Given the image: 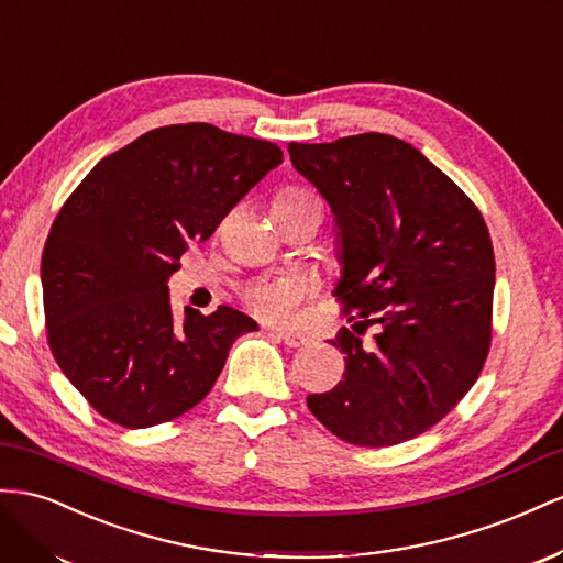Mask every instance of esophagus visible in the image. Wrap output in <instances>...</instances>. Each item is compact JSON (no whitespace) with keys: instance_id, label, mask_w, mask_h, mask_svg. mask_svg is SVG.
Listing matches in <instances>:
<instances>
[{"instance_id":"obj_1","label":"esophagus","mask_w":563,"mask_h":563,"mask_svg":"<svg viewBox=\"0 0 563 563\" xmlns=\"http://www.w3.org/2000/svg\"><path fill=\"white\" fill-rule=\"evenodd\" d=\"M273 336H276L278 342H283L285 346H290V349H297V346H301V344H307V340H303L301 334L287 332V330H276V332H273Z\"/></svg>"}]
</instances>
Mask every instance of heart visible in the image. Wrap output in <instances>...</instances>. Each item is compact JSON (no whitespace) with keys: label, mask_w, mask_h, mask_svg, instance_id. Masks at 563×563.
I'll list each match as a JSON object with an SVG mask.
<instances>
[{"label":"heart","mask_w":563,"mask_h":563,"mask_svg":"<svg viewBox=\"0 0 563 563\" xmlns=\"http://www.w3.org/2000/svg\"><path fill=\"white\" fill-rule=\"evenodd\" d=\"M311 292V280L303 273L273 276L250 283L243 290L247 307L268 323H290L297 318L301 301Z\"/></svg>","instance_id":"heart-1"}]
</instances>
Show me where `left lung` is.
<instances>
[{"instance_id": "obj_1", "label": "left lung", "mask_w": 563, "mask_h": 563, "mask_svg": "<svg viewBox=\"0 0 563 563\" xmlns=\"http://www.w3.org/2000/svg\"><path fill=\"white\" fill-rule=\"evenodd\" d=\"M295 169L330 205L342 266L334 297L353 311L330 344L344 379L311 394L334 437L382 448L420 437L472 389L490 346L495 256L476 205L389 134L290 143ZM375 324L371 343L360 330Z\"/></svg>"}]
</instances>
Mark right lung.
Masks as SVG:
<instances>
[{
    "label": "right lung",
    "mask_w": 563,
    "mask_h": 563,
    "mask_svg": "<svg viewBox=\"0 0 563 563\" xmlns=\"http://www.w3.org/2000/svg\"><path fill=\"white\" fill-rule=\"evenodd\" d=\"M280 163L271 141L157 126L103 157L60 207L42 254L46 332L63 375L106 420L146 429L184 415L238 336L260 330L231 307L174 318L167 280Z\"/></svg>",
    "instance_id": "1"
}]
</instances>
